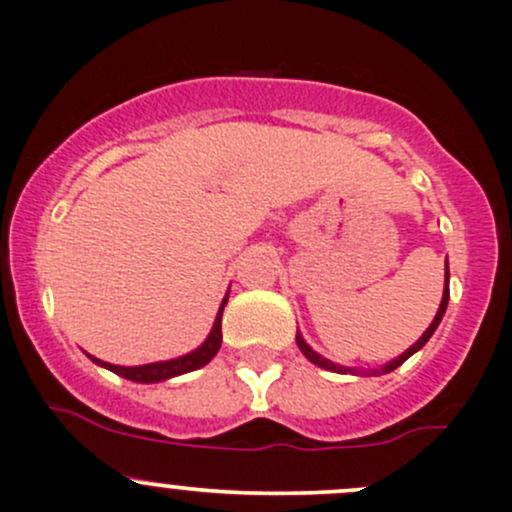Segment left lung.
Returning <instances> with one entry per match:
<instances>
[{
  "label": "left lung",
  "mask_w": 512,
  "mask_h": 512,
  "mask_svg": "<svg viewBox=\"0 0 512 512\" xmlns=\"http://www.w3.org/2000/svg\"><path fill=\"white\" fill-rule=\"evenodd\" d=\"M444 277H446V284H449V262H446V274H444ZM446 304H449V287H444V297H441V304H439V311H437V316H434V321H432V324H429L427 331L422 333V338H419V341L414 343V346L407 348V351L402 353L400 358L390 360V363L383 365V368H380V370H370V373H373V375H380V373H392V370H395V368H400V365L405 363V360L410 358V355L417 353L419 348H422L424 343H427L429 338H432V333L437 331L439 321L444 319ZM297 346H299V351L304 353L306 358L311 360V363H314V365H319V368H324V370H333V373H346V370H351V368H343V365H336V363H331V360H326L324 355H319V353H316V351H311V346H309V343L304 341V338H301V333H297ZM351 373H353V375H365V373H360V370H351ZM370 373H368V375H370Z\"/></svg>",
  "instance_id": "obj_1"
}]
</instances>
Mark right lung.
I'll return each instance as SVG.
<instances>
[{"instance_id": "add662e5", "label": "right lung", "mask_w": 512, "mask_h": 512, "mask_svg": "<svg viewBox=\"0 0 512 512\" xmlns=\"http://www.w3.org/2000/svg\"><path fill=\"white\" fill-rule=\"evenodd\" d=\"M225 304H228V294H225L223 304H220L218 316H215V324L211 328V333H208L206 341H203L201 346L196 348V351L181 355V358L161 360V363H149V365H134V368H122V365L102 363V360L93 358V355H90V360H93V363L102 365V368L112 370V373L122 375V378L132 380V383H161V380H169V378H176V375L191 373V370H198V368H203V365H206V363H211L213 355L218 353L220 343H223V331H220V321H223Z\"/></svg>"}]
</instances>
